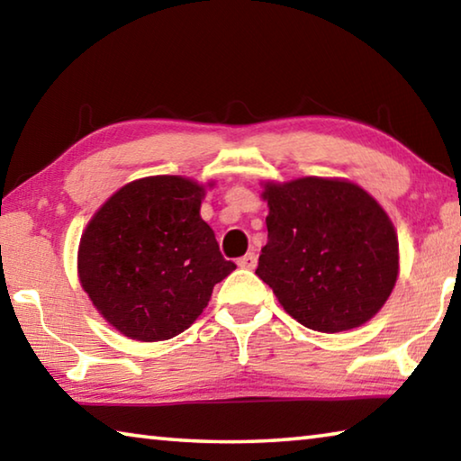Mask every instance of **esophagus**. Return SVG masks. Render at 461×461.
<instances>
[{
    "mask_svg": "<svg viewBox=\"0 0 461 461\" xmlns=\"http://www.w3.org/2000/svg\"><path fill=\"white\" fill-rule=\"evenodd\" d=\"M256 264H258V256H256L254 252H248L246 256H241V258L238 260V267L248 268V270H254Z\"/></svg>",
    "mask_w": 461,
    "mask_h": 461,
    "instance_id": "obj_1",
    "label": "esophagus"
}]
</instances>
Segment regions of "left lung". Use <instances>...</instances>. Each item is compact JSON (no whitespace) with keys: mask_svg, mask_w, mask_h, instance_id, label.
Here are the masks:
<instances>
[{"mask_svg":"<svg viewBox=\"0 0 461 461\" xmlns=\"http://www.w3.org/2000/svg\"><path fill=\"white\" fill-rule=\"evenodd\" d=\"M258 275L309 330L348 331L378 313L399 276V240L372 194L339 178L267 183Z\"/></svg>","mask_w":461,"mask_h":461,"instance_id":"obj_1","label":"left lung"}]
</instances>
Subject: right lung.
I'll list each match as a JSON object with an SVG mask.
<instances>
[{
    "mask_svg": "<svg viewBox=\"0 0 461 461\" xmlns=\"http://www.w3.org/2000/svg\"><path fill=\"white\" fill-rule=\"evenodd\" d=\"M203 197L191 178L146 176L113 193L83 231L81 286L126 338L162 341L189 330L236 270L201 220Z\"/></svg>",
    "mask_w": 461,
    "mask_h": 461,
    "instance_id": "add662e5",
    "label": "right lung"
}]
</instances>
